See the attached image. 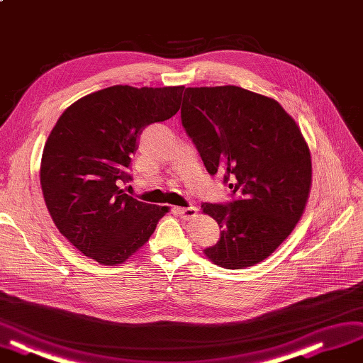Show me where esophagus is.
Segmentation results:
<instances>
[{
  "label": "esophagus",
  "mask_w": 363,
  "mask_h": 363,
  "mask_svg": "<svg viewBox=\"0 0 363 363\" xmlns=\"http://www.w3.org/2000/svg\"><path fill=\"white\" fill-rule=\"evenodd\" d=\"M177 213L180 215V218L187 220V219L196 216V207H194V206H191V207H179L177 208Z\"/></svg>",
  "instance_id": "34e87169"
}]
</instances>
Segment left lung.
<instances>
[{"instance_id": "8db88e82", "label": "left lung", "mask_w": 363, "mask_h": 363, "mask_svg": "<svg viewBox=\"0 0 363 363\" xmlns=\"http://www.w3.org/2000/svg\"><path fill=\"white\" fill-rule=\"evenodd\" d=\"M182 123L208 174H222L235 195L201 206L222 228L204 254L231 270L258 264L306 207L312 165L301 129L277 101L235 85L186 89Z\"/></svg>"}]
</instances>
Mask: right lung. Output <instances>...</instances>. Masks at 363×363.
Masks as SVG:
<instances>
[{
    "label": "right lung",
    "mask_w": 363,
    "mask_h": 363,
    "mask_svg": "<svg viewBox=\"0 0 363 363\" xmlns=\"http://www.w3.org/2000/svg\"><path fill=\"white\" fill-rule=\"evenodd\" d=\"M184 86L114 85L86 94L58 118L45 144L40 184L58 231L89 257L117 266L148 242L168 207L124 194L120 182L145 126L177 114Z\"/></svg>",
    "instance_id": "obj_1"
}]
</instances>
